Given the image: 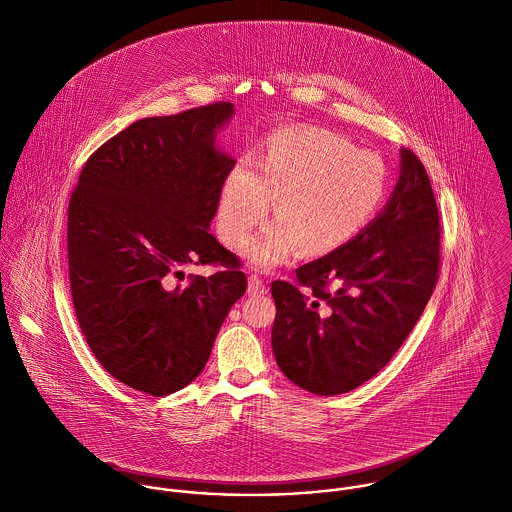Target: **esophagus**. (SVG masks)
<instances>
[{
    "mask_svg": "<svg viewBox=\"0 0 512 512\" xmlns=\"http://www.w3.org/2000/svg\"><path fill=\"white\" fill-rule=\"evenodd\" d=\"M247 293L253 295V297H261V295L267 293V287H265V283H263V279L259 275H249Z\"/></svg>",
    "mask_w": 512,
    "mask_h": 512,
    "instance_id": "34e87169",
    "label": "esophagus"
}]
</instances>
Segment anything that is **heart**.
Listing matches in <instances>:
<instances>
[{
  "mask_svg": "<svg viewBox=\"0 0 512 512\" xmlns=\"http://www.w3.org/2000/svg\"><path fill=\"white\" fill-rule=\"evenodd\" d=\"M387 193V167L331 131L287 127L275 131L255 167L237 163L225 177L217 227L229 247H239L269 213L275 221L243 249L257 269L285 263L299 247L323 255L351 241L377 213Z\"/></svg>",
  "mask_w": 512,
  "mask_h": 512,
  "instance_id": "1",
  "label": "heart"
}]
</instances>
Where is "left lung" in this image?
I'll list each match as a JSON object with an SVG mask.
<instances>
[{
  "label": "left lung",
  "mask_w": 512,
  "mask_h": 512,
  "mask_svg": "<svg viewBox=\"0 0 512 512\" xmlns=\"http://www.w3.org/2000/svg\"><path fill=\"white\" fill-rule=\"evenodd\" d=\"M439 211L419 157L401 149L383 211L349 243L273 281V355L301 389L331 397L375 377L423 315L439 277ZM308 291L303 292L302 287Z\"/></svg>",
  "instance_id": "1"
}]
</instances>
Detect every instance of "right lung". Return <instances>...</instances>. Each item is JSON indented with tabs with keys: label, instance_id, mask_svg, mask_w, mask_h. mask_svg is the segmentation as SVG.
Segmentation results:
<instances>
[{
	"label": "right lung",
	"instance_id": "obj_1",
	"mask_svg": "<svg viewBox=\"0 0 512 512\" xmlns=\"http://www.w3.org/2000/svg\"><path fill=\"white\" fill-rule=\"evenodd\" d=\"M233 103L145 117L103 143L69 199L67 259L89 349L123 385L153 397L189 385L247 277L211 233L235 159L217 147ZM221 264L181 286L182 267Z\"/></svg>",
	"mask_w": 512,
	"mask_h": 512
}]
</instances>
